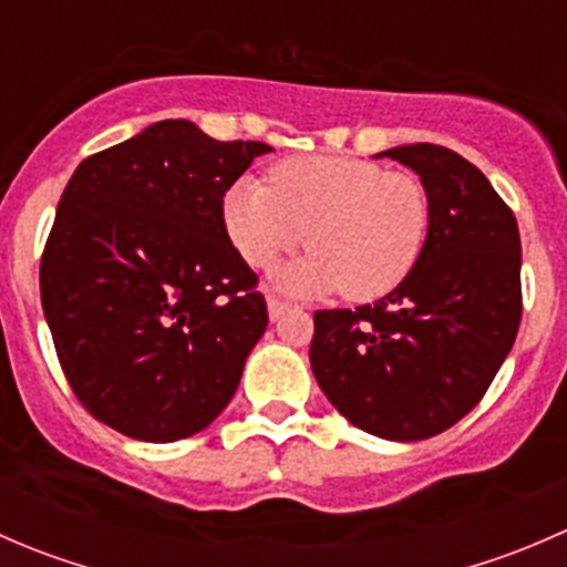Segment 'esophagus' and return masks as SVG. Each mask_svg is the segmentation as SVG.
Listing matches in <instances>:
<instances>
[{"label":"esophagus","instance_id":"1","mask_svg":"<svg viewBox=\"0 0 567 567\" xmlns=\"http://www.w3.org/2000/svg\"><path fill=\"white\" fill-rule=\"evenodd\" d=\"M288 310H290V305H288V301L277 299V296H268V316H271V320L282 318L285 312H288Z\"/></svg>","mask_w":567,"mask_h":567}]
</instances>
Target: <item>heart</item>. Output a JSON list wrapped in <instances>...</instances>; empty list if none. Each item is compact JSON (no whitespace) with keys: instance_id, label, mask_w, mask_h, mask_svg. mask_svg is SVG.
Here are the masks:
<instances>
[{"instance_id":"heart-1","label":"heart","mask_w":567,"mask_h":567,"mask_svg":"<svg viewBox=\"0 0 567 567\" xmlns=\"http://www.w3.org/2000/svg\"><path fill=\"white\" fill-rule=\"evenodd\" d=\"M225 227L260 271L310 238L312 251L285 274V288L373 301L414 271L431 199L420 177L370 158L296 156L274 164L268 183L238 181L225 197Z\"/></svg>"}]
</instances>
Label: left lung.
<instances>
[{
  "label": "left lung",
  "mask_w": 567,
  "mask_h": 567,
  "mask_svg": "<svg viewBox=\"0 0 567 567\" xmlns=\"http://www.w3.org/2000/svg\"><path fill=\"white\" fill-rule=\"evenodd\" d=\"M420 175L431 227L414 271L375 305L318 310L312 373L351 425L420 442L488 392L522 323V236L488 177L442 145L379 153Z\"/></svg>",
  "instance_id": "left-lung-1"
}]
</instances>
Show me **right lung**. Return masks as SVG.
I'll return each mask as SVG.
<instances>
[{"label":"right lung","instance_id":"obj_1","mask_svg":"<svg viewBox=\"0 0 567 567\" xmlns=\"http://www.w3.org/2000/svg\"><path fill=\"white\" fill-rule=\"evenodd\" d=\"M268 151L162 120L68 181L40 301L73 394L123 436H194L236 394L268 310L227 236L225 194Z\"/></svg>","mask_w":567,"mask_h":567}]
</instances>
